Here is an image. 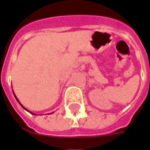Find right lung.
Returning a JSON list of instances; mask_svg holds the SVG:
<instances>
[{"mask_svg": "<svg viewBox=\"0 0 150 150\" xmlns=\"http://www.w3.org/2000/svg\"><path fill=\"white\" fill-rule=\"evenodd\" d=\"M14 96H15V94H14ZM15 97H16V99H17V101H18V103H19V104H20L19 101H18V98H16V96H15ZM20 105H21V104H20ZM21 107H22V108H25V107H23L22 105H21ZM25 110H26V109H25ZM29 112H30V111H29ZM30 114H32V113H30Z\"/></svg>", "mask_w": 150, "mask_h": 150, "instance_id": "add662e5", "label": "right lung"}]
</instances>
